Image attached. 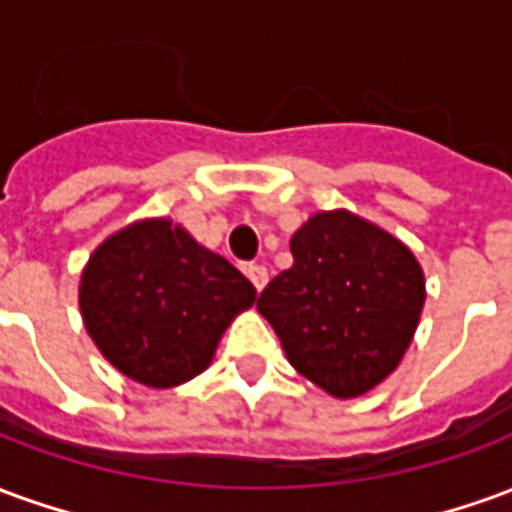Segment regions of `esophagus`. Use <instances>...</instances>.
Wrapping results in <instances>:
<instances>
[{
	"label": "esophagus",
	"mask_w": 512,
	"mask_h": 512,
	"mask_svg": "<svg viewBox=\"0 0 512 512\" xmlns=\"http://www.w3.org/2000/svg\"><path fill=\"white\" fill-rule=\"evenodd\" d=\"M246 277L252 279V285H255L257 290L266 288V282H268L266 266H257V263H252V266H246Z\"/></svg>",
	"instance_id": "esophagus-1"
}]
</instances>
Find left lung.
Masks as SVG:
<instances>
[{
  "label": "left lung",
  "instance_id": "left-lung-1",
  "mask_svg": "<svg viewBox=\"0 0 512 512\" xmlns=\"http://www.w3.org/2000/svg\"><path fill=\"white\" fill-rule=\"evenodd\" d=\"M293 266L257 310L288 362L334 397H359L403 359L425 304L422 268L397 238L348 211L312 216L290 241Z\"/></svg>",
  "mask_w": 512,
  "mask_h": 512
}]
</instances>
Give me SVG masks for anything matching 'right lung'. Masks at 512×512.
Segmentation results:
<instances>
[{"label":"right lung","instance_id":"1","mask_svg":"<svg viewBox=\"0 0 512 512\" xmlns=\"http://www.w3.org/2000/svg\"><path fill=\"white\" fill-rule=\"evenodd\" d=\"M84 326L112 365L139 384L178 386L211 365L255 285L183 227L147 219L106 238L79 288Z\"/></svg>","mask_w":512,"mask_h":512}]
</instances>
